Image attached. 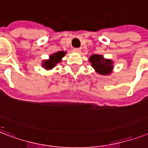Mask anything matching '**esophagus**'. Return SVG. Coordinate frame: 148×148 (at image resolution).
<instances>
[{
	"label": "esophagus",
	"instance_id": "esophagus-1",
	"mask_svg": "<svg viewBox=\"0 0 148 148\" xmlns=\"http://www.w3.org/2000/svg\"><path fill=\"white\" fill-rule=\"evenodd\" d=\"M73 51L76 52V53H80L81 52V49H73Z\"/></svg>",
	"mask_w": 148,
	"mask_h": 148
}]
</instances>
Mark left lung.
I'll list each match as a JSON object with an SVG mask.
<instances>
[{"instance_id": "8db88e82", "label": "left lung", "mask_w": 148, "mask_h": 148, "mask_svg": "<svg viewBox=\"0 0 148 148\" xmlns=\"http://www.w3.org/2000/svg\"><path fill=\"white\" fill-rule=\"evenodd\" d=\"M91 66L98 74L108 75L113 69V62L111 59L105 58L102 55H92L89 58Z\"/></svg>"}]
</instances>
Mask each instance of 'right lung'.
<instances>
[{
	"mask_svg": "<svg viewBox=\"0 0 148 148\" xmlns=\"http://www.w3.org/2000/svg\"><path fill=\"white\" fill-rule=\"evenodd\" d=\"M66 51H58L51 54L49 56V59H45L42 61V66L47 70L52 69L57 64L62 61V58L66 56Z\"/></svg>",
	"mask_w": 148,
	"mask_h": 148,
	"instance_id": "obj_1",
	"label": "right lung"
}]
</instances>
